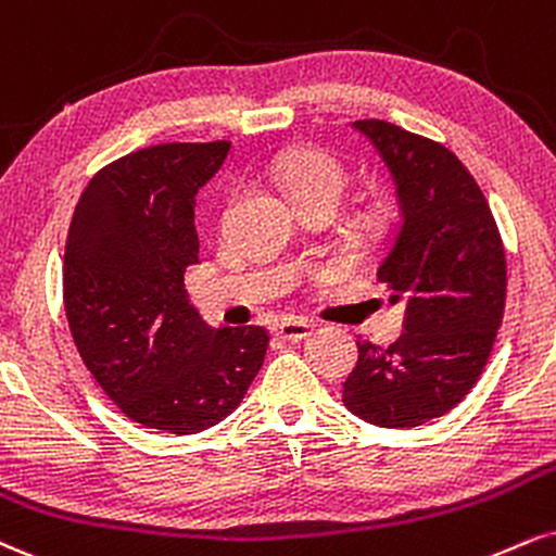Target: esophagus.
Wrapping results in <instances>:
<instances>
[{
	"instance_id": "1",
	"label": "esophagus",
	"mask_w": 556,
	"mask_h": 556,
	"mask_svg": "<svg viewBox=\"0 0 556 556\" xmlns=\"http://www.w3.org/2000/svg\"><path fill=\"white\" fill-rule=\"evenodd\" d=\"M311 329L313 326L305 324V320L285 318L279 320V324H274V337L287 339V342H300V339H305L307 333H311Z\"/></svg>"
}]
</instances>
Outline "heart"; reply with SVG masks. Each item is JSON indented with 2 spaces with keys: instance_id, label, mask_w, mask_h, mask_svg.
Listing matches in <instances>:
<instances>
[{
  "instance_id": "heart-1",
  "label": "heart",
  "mask_w": 556,
  "mask_h": 556,
  "mask_svg": "<svg viewBox=\"0 0 556 556\" xmlns=\"http://www.w3.org/2000/svg\"><path fill=\"white\" fill-rule=\"evenodd\" d=\"M271 176L292 199V204L326 199L339 206L346 189V168L329 152L320 150H298L279 157L271 165Z\"/></svg>"
}]
</instances>
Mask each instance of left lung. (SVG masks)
Here are the masks:
<instances>
[{
	"mask_svg": "<svg viewBox=\"0 0 556 556\" xmlns=\"http://www.w3.org/2000/svg\"><path fill=\"white\" fill-rule=\"evenodd\" d=\"M396 186L399 225L378 279L404 307V333L357 339L342 401L378 427L443 417L477 383L503 324L507 266L484 193L443 144L378 118L354 122Z\"/></svg>",
	"mask_w": 556,
	"mask_h": 556,
	"instance_id": "left-lung-1",
	"label": "left lung"
}]
</instances>
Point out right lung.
<instances>
[{
	"instance_id": "obj_1",
	"label": "right lung",
	"mask_w": 556,
	"mask_h": 556,
	"mask_svg": "<svg viewBox=\"0 0 556 556\" xmlns=\"http://www.w3.org/2000/svg\"><path fill=\"white\" fill-rule=\"evenodd\" d=\"M230 142L157 144L92 176L64 251V307L79 357L134 422L193 434L243 401L269 346L261 326L214 329L189 303L197 193Z\"/></svg>"
}]
</instances>
